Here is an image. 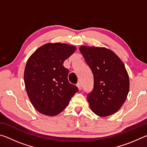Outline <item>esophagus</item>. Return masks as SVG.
I'll return each instance as SVG.
<instances>
[{
    "label": "esophagus",
    "instance_id": "34e87169",
    "mask_svg": "<svg viewBox=\"0 0 147 147\" xmlns=\"http://www.w3.org/2000/svg\"><path fill=\"white\" fill-rule=\"evenodd\" d=\"M76 86L78 87V88L79 90H81V89H82V86H81V84H80V83L78 82V84H76Z\"/></svg>",
    "mask_w": 147,
    "mask_h": 147
}]
</instances>
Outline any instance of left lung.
Masks as SVG:
<instances>
[{
  "instance_id": "obj_1",
  "label": "left lung",
  "mask_w": 147,
  "mask_h": 147,
  "mask_svg": "<svg viewBox=\"0 0 147 147\" xmlns=\"http://www.w3.org/2000/svg\"><path fill=\"white\" fill-rule=\"evenodd\" d=\"M80 51L93 74L94 84L87 98L91 110L98 116L117 112L127 97L129 76L120 58L102 47H80Z\"/></svg>"
}]
</instances>
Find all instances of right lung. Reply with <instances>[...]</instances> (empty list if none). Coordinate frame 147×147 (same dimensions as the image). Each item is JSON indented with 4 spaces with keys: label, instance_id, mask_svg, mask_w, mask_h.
Returning a JSON list of instances; mask_svg holds the SVG:
<instances>
[{
    "label": "right lung",
    "instance_id": "add662e5",
    "mask_svg": "<svg viewBox=\"0 0 147 147\" xmlns=\"http://www.w3.org/2000/svg\"><path fill=\"white\" fill-rule=\"evenodd\" d=\"M76 51L64 43H47L37 49L27 61L24 80L34 107L44 115L61 113L78 91L69 83V70L63 63Z\"/></svg>",
    "mask_w": 147,
    "mask_h": 147
}]
</instances>
